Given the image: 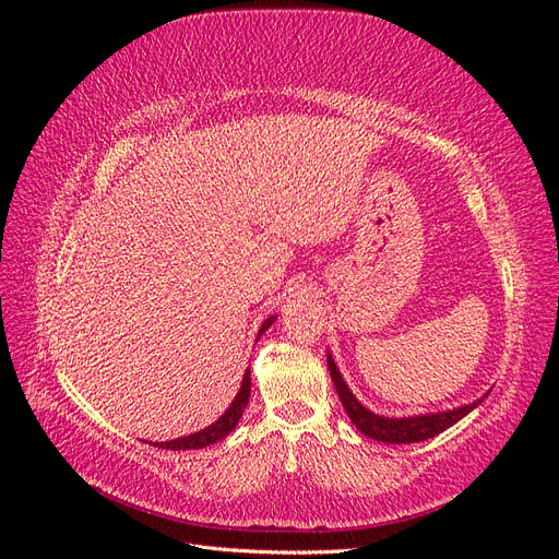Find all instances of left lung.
I'll return each instance as SVG.
<instances>
[{
  "instance_id": "1",
  "label": "left lung",
  "mask_w": 559,
  "mask_h": 559,
  "mask_svg": "<svg viewBox=\"0 0 559 559\" xmlns=\"http://www.w3.org/2000/svg\"><path fill=\"white\" fill-rule=\"evenodd\" d=\"M326 361H329V370H331V380L335 384V392L343 401V408L349 415L352 425L357 427L364 436L368 438H376V441L382 443H419V441H427V438H433L441 431L450 429L452 425H456L462 417H466L473 408H476L478 403H483V399L473 401L468 405H462V408H452L445 413H429V415H415V417H382L370 413L368 408L357 401L349 392L347 382L343 380L341 370H337L335 361L331 354H326Z\"/></svg>"
}]
</instances>
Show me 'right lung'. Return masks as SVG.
<instances>
[{"instance_id":"add662e5","label":"right lung","mask_w":559,"mask_h":559,"mask_svg":"<svg viewBox=\"0 0 559 559\" xmlns=\"http://www.w3.org/2000/svg\"><path fill=\"white\" fill-rule=\"evenodd\" d=\"M275 319H277V314L275 317H267L263 321L261 331H259V337H261L263 331H267V326L273 324ZM259 337H257V341H259ZM249 392H251V373H249V368H247L238 396H235V401L230 403V408L222 417H218L214 425H210L207 429H202V431H195L191 436L177 438V441H165V443H154V445L165 448V450H200V448H207V445H212L216 441H222V438H226L235 427H238V421H240V417H242V413L247 408Z\"/></svg>"}]
</instances>
